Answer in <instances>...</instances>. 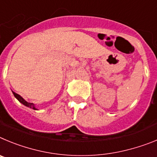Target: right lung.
<instances>
[{
    "label": "right lung",
    "instance_id": "obj_1",
    "mask_svg": "<svg viewBox=\"0 0 157 157\" xmlns=\"http://www.w3.org/2000/svg\"><path fill=\"white\" fill-rule=\"evenodd\" d=\"M12 92H13V94H14V96H15V98H16L17 99L19 100V101H20V102L22 103V104H23L24 105H26V106L29 107V108L33 109H35V110L36 109V107H35V105H34V104H33V103L28 102V101H26V100L24 99L23 98H22V97H21V96L19 95V94H16V93L14 92V91H12Z\"/></svg>",
    "mask_w": 157,
    "mask_h": 157
}]
</instances>
